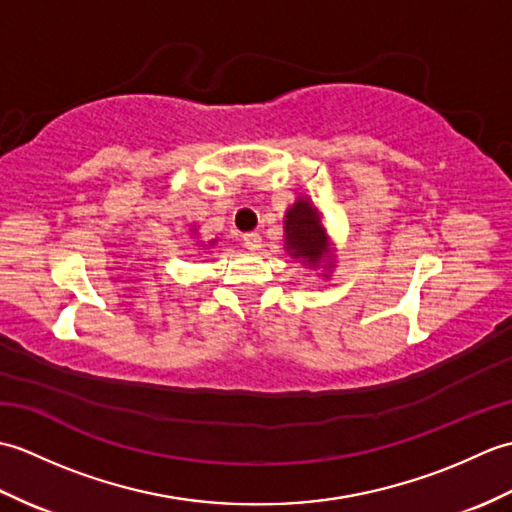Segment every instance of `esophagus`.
I'll return each instance as SVG.
<instances>
[{"label":"esophagus","instance_id":"1","mask_svg":"<svg viewBox=\"0 0 512 512\" xmlns=\"http://www.w3.org/2000/svg\"><path fill=\"white\" fill-rule=\"evenodd\" d=\"M244 244L248 250H259V246H262V237H259V233H244Z\"/></svg>","mask_w":512,"mask_h":512}]
</instances>
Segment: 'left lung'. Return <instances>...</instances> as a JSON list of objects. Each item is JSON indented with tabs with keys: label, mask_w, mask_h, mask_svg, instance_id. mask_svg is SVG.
I'll return each instance as SVG.
<instances>
[{
	"label": "left lung",
	"mask_w": 512,
	"mask_h": 512,
	"mask_svg": "<svg viewBox=\"0 0 512 512\" xmlns=\"http://www.w3.org/2000/svg\"><path fill=\"white\" fill-rule=\"evenodd\" d=\"M284 250L292 257L308 266L310 270H319V277H330V270L336 264L334 242L323 226V215L314 206L310 198H297L290 204L284 215Z\"/></svg>",
	"instance_id": "8db88e82"
}]
</instances>
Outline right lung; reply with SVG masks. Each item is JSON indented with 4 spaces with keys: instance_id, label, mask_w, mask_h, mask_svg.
<instances>
[{
    "instance_id": "1",
    "label": "right lung",
    "mask_w": 512,
    "mask_h": 512,
    "mask_svg": "<svg viewBox=\"0 0 512 512\" xmlns=\"http://www.w3.org/2000/svg\"><path fill=\"white\" fill-rule=\"evenodd\" d=\"M191 235H193V237H198V228H195V224H193V228H191ZM215 244H217V237H215V239H209V242H206V244H204L202 239H200V242L195 244V246H202V248H206V246H215Z\"/></svg>"
}]
</instances>
